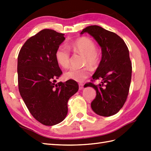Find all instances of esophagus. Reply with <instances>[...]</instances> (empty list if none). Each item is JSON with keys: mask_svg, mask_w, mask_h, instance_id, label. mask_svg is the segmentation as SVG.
Wrapping results in <instances>:
<instances>
[{"mask_svg": "<svg viewBox=\"0 0 151 151\" xmlns=\"http://www.w3.org/2000/svg\"><path fill=\"white\" fill-rule=\"evenodd\" d=\"M79 86V89L80 90H81V89H82L83 88H84V84H81V83H80V84H78Z\"/></svg>", "mask_w": 151, "mask_h": 151, "instance_id": "obj_1", "label": "esophagus"}]
</instances>
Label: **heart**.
Listing matches in <instances>:
<instances>
[{"label": "heart", "instance_id": "obj_1", "mask_svg": "<svg viewBox=\"0 0 151 151\" xmlns=\"http://www.w3.org/2000/svg\"><path fill=\"white\" fill-rule=\"evenodd\" d=\"M69 47L76 52L84 54L85 56L84 63L91 66L97 65L99 57L94 41L87 37H82L70 43ZM56 59L58 63L67 68L70 64V51L65 45H60L56 52ZM91 74V69L86 67L81 69L70 68L65 73V76L68 79L73 80L76 82H82Z\"/></svg>", "mask_w": 151, "mask_h": 151}]
</instances>
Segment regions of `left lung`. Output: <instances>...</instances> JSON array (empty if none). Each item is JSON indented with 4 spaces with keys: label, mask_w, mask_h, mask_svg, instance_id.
I'll return each mask as SVG.
<instances>
[{
    "label": "left lung",
    "mask_w": 151,
    "mask_h": 151,
    "mask_svg": "<svg viewBox=\"0 0 151 151\" xmlns=\"http://www.w3.org/2000/svg\"><path fill=\"white\" fill-rule=\"evenodd\" d=\"M84 33L93 37L102 50L101 62L91 80L101 82L98 85L93 82L85 84L93 88L97 93L91 106L101 116H111L121 110L129 95L132 77L129 50L118 35L99 26L86 27L81 34Z\"/></svg>",
    "instance_id": "left-lung-1"
}]
</instances>
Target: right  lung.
<instances>
[{
    "mask_svg": "<svg viewBox=\"0 0 151 151\" xmlns=\"http://www.w3.org/2000/svg\"><path fill=\"white\" fill-rule=\"evenodd\" d=\"M64 40L63 34L44 29L27 40L18 55L19 93L32 115L46 126L65 118L69 99L78 90L73 80L56 83L62 71L55 54Z\"/></svg>",
    "mask_w": 151,
    "mask_h": 151,
    "instance_id": "obj_1",
    "label": "right lung"
}]
</instances>
